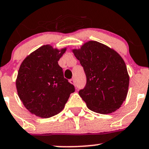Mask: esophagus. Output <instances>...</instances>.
Listing matches in <instances>:
<instances>
[{
    "label": "esophagus",
    "instance_id": "1",
    "mask_svg": "<svg viewBox=\"0 0 149 149\" xmlns=\"http://www.w3.org/2000/svg\"><path fill=\"white\" fill-rule=\"evenodd\" d=\"M70 82L71 83V84H74V86H76V84H75V79H74V78H72V79H70Z\"/></svg>",
    "mask_w": 149,
    "mask_h": 149
}]
</instances>
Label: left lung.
Masks as SVG:
<instances>
[{"mask_svg":"<svg viewBox=\"0 0 149 149\" xmlns=\"http://www.w3.org/2000/svg\"><path fill=\"white\" fill-rule=\"evenodd\" d=\"M85 73L87 82L79 91L88 108L94 112L109 113L125 100L129 77L123 59L116 52L97 41H89L73 49Z\"/></svg>","mask_w":149,"mask_h":149,"instance_id":"1","label":"left lung"}]
</instances>
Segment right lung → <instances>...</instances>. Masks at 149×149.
Listing matches in <instances>:
<instances>
[{"label":"right lung","instance_id":"1","mask_svg":"<svg viewBox=\"0 0 149 149\" xmlns=\"http://www.w3.org/2000/svg\"><path fill=\"white\" fill-rule=\"evenodd\" d=\"M65 50L43 45L28 56L19 69L16 80L19 97L27 109L41 118L62 111L70 94L75 91L58 65Z\"/></svg>","mask_w":149,"mask_h":149}]
</instances>
